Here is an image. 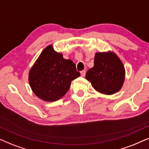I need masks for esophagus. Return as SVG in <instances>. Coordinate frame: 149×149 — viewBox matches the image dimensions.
Instances as JSON below:
<instances>
[{"label":"esophagus","mask_w":149,"mask_h":149,"mask_svg":"<svg viewBox=\"0 0 149 149\" xmlns=\"http://www.w3.org/2000/svg\"><path fill=\"white\" fill-rule=\"evenodd\" d=\"M80 73H81V76H82V77H84V76H85V74H86V71L83 70V71H81Z\"/></svg>","instance_id":"obj_1"}]
</instances>
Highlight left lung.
Returning a JSON list of instances; mask_svg holds the SVG:
<instances>
[{
    "label": "left lung",
    "instance_id": "left-lung-1",
    "mask_svg": "<svg viewBox=\"0 0 149 149\" xmlns=\"http://www.w3.org/2000/svg\"><path fill=\"white\" fill-rule=\"evenodd\" d=\"M86 79L95 90L105 95H113L121 89L125 78L122 61L114 52H97L94 66L88 69Z\"/></svg>",
    "mask_w": 149,
    "mask_h": 149
}]
</instances>
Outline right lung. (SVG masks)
I'll list each match as a JSON object with an SVG mask.
<instances>
[{
	"instance_id": "obj_1",
	"label": "right lung",
	"mask_w": 149,
	"mask_h": 149,
	"mask_svg": "<svg viewBox=\"0 0 149 149\" xmlns=\"http://www.w3.org/2000/svg\"><path fill=\"white\" fill-rule=\"evenodd\" d=\"M80 76L76 65L52 45L41 52L29 73L30 86L37 97L45 102L60 100L70 88L71 81Z\"/></svg>"
}]
</instances>
